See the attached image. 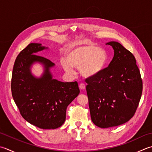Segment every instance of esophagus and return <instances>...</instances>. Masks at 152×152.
I'll return each instance as SVG.
<instances>
[{
    "label": "esophagus",
    "mask_w": 152,
    "mask_h": 152,
    "mask_svg": "<svg viewBox=\"0 0 152 152\" xmlns=\"http://www.w3.org/2000/svg\"><path fill=\"white\" fill-rule=\"evenodd\" d=\"M79 88L81 89V90H84L86 88V85L84 84H83V83H81V84H80L79 85Z\"/></svg>",
    "instance_id": "1"
}]
</instances>
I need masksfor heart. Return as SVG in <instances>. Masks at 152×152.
I'll return each instance as SVG.
<instances>
[{"instance_id": "b5f03b06", "label": "heart", "mask_w": 152, "mask_h": 152, "mask_svg": "<svg viewBox=\"0 0 152 152\" xmlns=\"http://www.w3.org/2000/svg\"><path fill=\"white\" fill-rule=\"evenodd\" d=\"M106 50L94 44L87 43L76 46L68 50L66 57H61V64L66 72L74 75L73 67L79 68L84 77H93L104 69L107 62Z\"/></svg>"}]
</instances>
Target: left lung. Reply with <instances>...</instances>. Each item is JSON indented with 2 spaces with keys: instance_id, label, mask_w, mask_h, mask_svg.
I'll list each match as a JSON object with an SVG mask.
<instances>
[{
  "instance_id": "8db88e82",
  "label": "left lung",
  "mask_w": 152,
  "mask_h": 152,
  "mask_svg": "<svg viewBox=\"0 0 152 152\" xmlns=\"http://www.w3.org/2000/svg\"><path fill=\"white\" fill-rule=\"evenodd\" d=\"M107 45L114 49L109 66L86 79L91 121L103 129L129 121L137 109L142 93V80L134 56L116 41Z\"/></svg>"
}]
</instances>
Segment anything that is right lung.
Segmentation results:
<instances>
[{
    "label": "right lung",
    "instance_id": "right-lung-1",
    "mask_svg": "<svg viewBox=\"0 0 152 152\" xmlns=\"http://www.w3.org/2000/svg\"><path fill=\"white\" fill-rule=\"evenodd\" d=\"M47 47L30 43L15 61L11 80V91L21 115L28 123L41 129H55L66 119L68 105L78 96L77 82H62L53 78L50 68L55 64L36 53ZM40 62L44 72L40 78L32 75L31 65Z\"/></svg>",
    "mask_w": 152,
    "mask_h": 152
}]
</instances>
